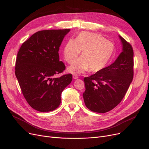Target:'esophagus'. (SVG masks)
Masks as SVG:
<instances>
[{"instance_id": "1", "label": "esophagus", "mask_w": 149, "mask_h": 149, "mask_svg": "<svg viewBox=\"0 0 149 149\" xmlns=\"http://www.w3.org/2000/svg\"><path fill=\"white\" fill-rule=\"evenodd\" d=\"M73 79H79V77L77 76V75L74 74V75H73Z\"/></svg>"}]
</instances>
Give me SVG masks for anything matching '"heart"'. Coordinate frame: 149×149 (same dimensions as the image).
Segmentation results:
<instances>
[{
	"mask_svg": "<svg viewBox=\"0 0 149 149\" xmlns=\"http://www.w3.org/2000/svg\"><path fill=\"white\" fill-rule=\"evenodd\" d=\"M114 46L101 35L83 31L75 40H69L63 49L64 60L73 63L81 52V58L68 68L70 73L79 74L90 70L97 72L104 69L111 60Z\"/></svg>",
	"mask_w": 149,
	"mask_h": 149,
	"instance_id": "b5f03b06",
	"label": "heart"
}]
</instances>
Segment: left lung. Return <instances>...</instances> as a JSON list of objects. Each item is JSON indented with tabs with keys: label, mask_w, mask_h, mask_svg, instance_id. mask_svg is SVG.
<instances>
[{
	"label": "left lung",
	"mask_w": 149,
	"mask_h": 149,
	"mask_svg": "<svg viewBox=\"0 0 149 149\" xmlns=\"http://www.w3.org/2000/svg\"><path fill=\"white\" fill-rule=\"evenodd\" d=\"M122 52L116 61L104 69L85 77L83 94L86 107L103 113L117 106L125 96L133 78V50L131 44L119 36Z\"/></svg>",
	"instance_id": "left-lung-1"
}]
</instances>
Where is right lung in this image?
Masks as SVG:
<instances>
[{
  "instance_id": "right-lung-1",
  "label": "right lung",
  "mask_w": 149,
  "mask_h": 149,
  "mask_svg": "<svg viewBox=\"0 0 149 149\" xmlns=\"http://www.w3.org/2000/svg\"><path fill=\"white\" fill-rule=\"evenodd\" d=\"M70 29L37 31L19 50L15 75L29 105L40 112L54 111L61 103V94L72 80V75L54 78L66 69L58 51Z\"/></svg>"
}]
</instances>
